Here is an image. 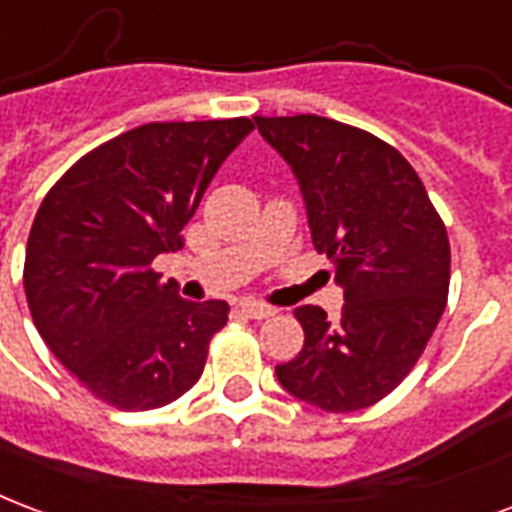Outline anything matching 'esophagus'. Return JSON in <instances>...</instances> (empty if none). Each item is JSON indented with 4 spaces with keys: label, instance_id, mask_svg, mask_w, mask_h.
Masks as SVG:
<instances>
[{
    "label": "esophagus",
    "instance_id": "esophagus-1",
    "mask_svg": "<svg viewBox=\"0 0 512 512\" xmlns=\"http://www.w3.org/2000/svg\"><path fill=\"white\" fill-rule=\"evenodd\" d=\"M241 312H244L246 317H252V320H268V317H274L276 309L274 306L263 304V301H244V304H241Z\"/></svg>",
    "mask_w": 512,
    "mask_h": 512
}]
</instances>
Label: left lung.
<instances>
[{
	"mask_svg": "<svg viewBox=\"0 0 512 512\" xmlns=\"http://www.w3.org/2000/svg\"><path fill=\"white\" fill-rule=\"evenodd\" d=\"M255 124L293 168L314 249L344 290L339 320L295 309L304 347L276 380L325 412L372 407L410 374L445 312L448 230L410 162L372 132L314 113Z\"/></svg>",
	"mask_w": 512,
	"mask_h": 512,
	"instance_id": "left-lung-1",
	"label": "left lung"
}]
</instances>
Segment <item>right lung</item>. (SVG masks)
Returning <instances> with one entry per match:
<instances>
[{"label": "right lung", "mask_w": 512, "mask_h": 512, "mask_svg": "<svg viewBox=\"0 0 512 512\" xmlns=\"http://www.w3.org/2000/svg\"><path fill=\"white\" fill-rule=\"evenodd\" d=\"M252 119L151 121L102 143L37 208L24 263L37 331L116 410H157L195 385L225 301H184L151 263L181 230Z\"/></svg>", "instance_id": "add662e5"}]
</instances>
